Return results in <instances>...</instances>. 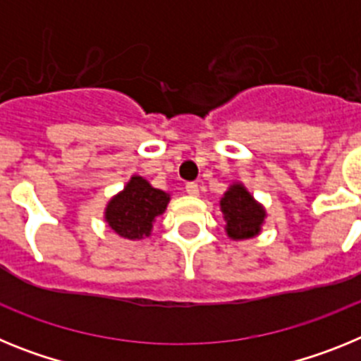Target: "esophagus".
<instances>
[{
  "mask_svg": "<svg viewBox=\"0 0 361 361\" xmlns=\"http://www.w3.org/2000/svg\"><path fill=\"white\" fill-rule=\"evenodd\" d=\"M186 193H188V195H199V184L188 183L186 184Z\"/></svg>",
  "mask_w": 361,
  "mask_h": 361,
  "instance_id": "34e87169",
  "label": "esophagus"
}]
</instances>
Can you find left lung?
<instances>
[{
	"label": "left lung",
	"instance_id": "1",
	"mask_svg": "<svg viewBox=\"0 0 361 361\" xmlns=\"http://www.w3.org/2000/svg\"><path fill=\"white\" fill-rule=\"evenodd\" d=\"M226 231L233 240H244L260 233L266 212L242 184H233L220 200Z\"/></svg>",
	"mask_w": 361,
	"mask_h": 361
}]
</instances>
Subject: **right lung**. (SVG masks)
<instances>
[{"mask_svg":"<svg viewBox=\"0 0 361 361\" xmlns=\"http://www.w3.org/2000/svg\"><path fill=\"white\" fill-rule=\"evenodd\" d=\"M170 195L149 186L146 178L133 175L119 195L108 202L104 219L117 235L130 240L148 237L153 220L162 215Z\"/></svg>","mask_w":361,"mask_h":361,"instance_id":"add662e5","label":"right lung"}]
</instances>
